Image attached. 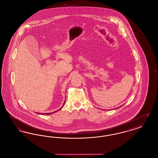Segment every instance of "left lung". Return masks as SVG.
<instances>
[{"instance_id":"left-lung-1","label":"left lung","mask_w":158,"mask_h":158,"mask_svg":"<svg viewBox=\"0 0 158 158\" xmlns=\"http://www.w3.org/2000/svg\"><path fill=\"white\" fill-rule=\"evenodd\" d=\"M121 106H120V107H121ZM118 108H119V107H118Z\"/></svg>"}]
</instances>
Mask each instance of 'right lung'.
<instances>
[{"label": "right lung", "mask_w": 158, "mask_h": 158, "mask_svg": "<svg viewBox=\"0 0 158 158\" xmlns=\"http://www.w3.org/2000/svg\"><path fill=\"white\" fill-rule=\"evenodd\" d=\"M64 103H65V102H64ZM64 104H63V106H64ZM62 108V107L60 108V110H61ZM54 112H56V111H54ZM54 112H53V113H45V114H47V115H49V114H53V113H54Z\"/></svg>", "instance_id": "obj_1"}]
</instances>
